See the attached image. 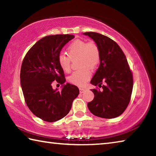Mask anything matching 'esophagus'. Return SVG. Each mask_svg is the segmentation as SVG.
<instances>
[{"label": "esophagus", "mask_w": 156, "mask_h": 156, "mask_svg": "<svg viewBox=\"0 0 156 156\" xmlns=\"http://www.w3.org/2000/svg\"><path fill=\"white\" fill-rule=\"evenodd\" d=\"M79 90H80V94H83V92L86 90V89H84V88H80V89H79Z\"/></svg>", "instance_id": "34e87169"}]
</instances>
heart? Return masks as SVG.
<instances>
[{
	"label": "heart",
	"instance_id": "obj_1",
	"mask_svg": "<svg viewBox=\"0 0 156 156\" xmlns=\"http://www.w3.org/2000/svg\"><path fill=\"white\" fill-rule=\"evenodd\" d=\"M68 57L60 55L58 57V65L62 70L69 72L71 60L78 58V66L80 69L73 72L68 80L73 84L78 87L84 86L91 76V69L96 68L100 62V54L98 46L93 42L77 40L70 44L67 49Z\"/></svg>",
	"mask_w": 156,
	"mask_h": 156
}]
</instances>
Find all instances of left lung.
I'll list each match as a JSON object with an SVG mask.
<instances>
[{"label": "left lung", "instance_id": "left-lung-1", "mask_svg": "<svg viewBox=\"0 0 156 156\" xmlns=\"http://www.w3.org/2000/svg\"><path fill=\"white\" fill-rule=\"evenodd\" d=\"M100 51V65L91 84L102 87L91 89L94 98L88 102L90 112L98 117L114 118L125 112L130 101L133 76L119 45L109 37L96 32H85Z\"/></svg>", "mask_w": 156, "mask_h": 156}]
</instances>
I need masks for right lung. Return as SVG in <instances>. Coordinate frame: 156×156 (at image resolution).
<instances>
[{"label": "right lung", "instance_id": "add662e5", "mask_svg": "<svg viewBox=\"0 0 156 156\" xmlns=\"http://www.w3.org/2000/svg\"><path fill=\"white\" fill-rule=\"evenodd\" d=\"M74 38L72 34L44 37L29 50L20 69V84L27 107L37 117L46 122L62 119L72 108L79 94L77 87L65 83L58 65L62 47ZM54 81L62 84L61 90H54Z\"/></svg>", "mask_w": 156, "mask_h": 156}]
</instances>
